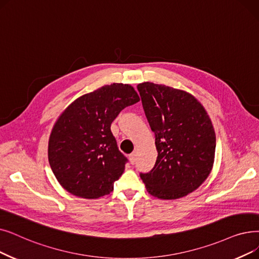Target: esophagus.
<instances>
[{"instance_id":"34e87169","label":"esophagus","mask_w":259,"mask_h":259,"mask_svg":"<svg viewBox=\"0 0 259 259\" xmlns=\"http://www.w3.org/2000/svg\"><path fill=\"white\" fill-rule=\"evenodd\" d=\"M129 160H130V163H131V164L136 163V162H137V153H136V152L131 153V154L129 155Z\"/></svg>"}]
</instances>
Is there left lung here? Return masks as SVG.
<instances>
[{
    "mask_svg": "<svg viewBox=\"0 0 259 259\" xmlns=\"http://www.w3.org/2000/svg\"><path fill=\"white\" fill-rule=\"evenodd\" d=\"M138 90L157 151L153 169L141 179L153 197H185L205 181L215 162L216 134L209 115L184 90L153 82L139 83Z\"/></svg>",
    "mask_w": 259,
    "mask_h": 259,
    "instance_id": "8db88e82",
    "label": "left lung"
}]
</instances>
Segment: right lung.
Returning a JSON list of instances; mask_svg holds the SVG:
<instances>
[{
    "instance_id": "1",
    "label": "right lung",
    "mask_w": 259,
    "mask_h": 259,
    "mask_svg": "<svg viewBox=\"0 0 259 259\" xmlns=\"http://www.w3.org/2000/svg\"><path fill=\"white\" fill-rule=\"evenodd\" d=\"M138 102L132 85L111 83L76 98L62 111L50 134L48 155L66 192L97 199L113 190L127 160L110 127L122 109Z\"/></svg>"
}]
</instances>
